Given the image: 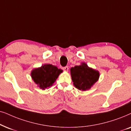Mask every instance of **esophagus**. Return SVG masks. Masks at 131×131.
Masks as SVG:
<instances>
[{"label":"esophagus","instance_id":"1","mask_svg":"<svg viewBox=\"0 0 131 131\" xmlns=\"http://www.w3.org/2000/svg\"><path fill=\"white\" fill-rule=\"evenodd\" d=\"M63 69L64 71H66V72H68V70H69V68H68V67H63Z\"/></svg>","mask_w":131,"mask_h":131}]
</instances>
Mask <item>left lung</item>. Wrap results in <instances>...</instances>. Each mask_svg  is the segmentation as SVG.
<instances>
[{
  "instance_id": "obj_1",
  "label": "left lung",
  "mask_w": 131,
  "mask_h": 131,
  "mask_svg": "<svg viewBox=\"0 0 131 131\" xmlns=\"http://www.w3.org/2000/svg\"><path fill=\"white\" fill-rule=\"evenodd\" d=\"M71 75L75 87L82 91L90 89L99 77V71L89 68L85 63L71 68Z\"/></svg>"
}]
</instances>
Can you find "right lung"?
I'll use <instances>...</instances> for the list:
<instances>
[{
  "label": "right lung",
  "mask_w": 131,
  "mask_h": 131,
  "mask_svg": "<svg viewBox=\"0 0 131 131\" xmlns=\"http://www.w3.org/2000/svg\"><path fill=\"white\" fill-rule=\"evenodd\" d=\"M62 70L51 64H44L41 67L33 69L31 77L40 89L45 90L51 87Z\"/></svg>",
  "instance_id": "1"
}]
</instances>
